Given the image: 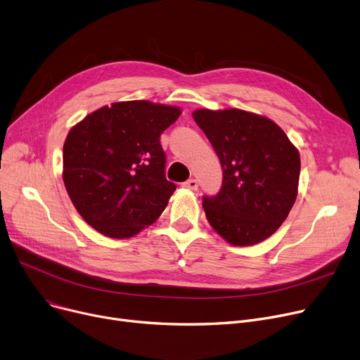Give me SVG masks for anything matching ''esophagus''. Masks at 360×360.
<instances>
[{
    "label": "esophagus",
    "instance_id": "1",
    "mask_svg": "<svg viewBox=\"0 0 360 360\" xmlns=\"http://www.w3.org/2000/svg\"><path fill=\"white\" fill-rule=\"evenodd\" d=\"M183 187H184V188H188V190H192V192H195V190H198L199 184H198V181H196L195 179H190V180H187V181L183 183Z\"/></svg>",
    "mask_w": 360,
    "mask_h": 360
}]
</instances>
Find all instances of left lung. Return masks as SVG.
<instances>
[{
  "mask_svg": "<svg viewBox=\"0 0 360 360\" xmlns=\"http://www.w3.org/2000/svg\"><path fill=\"white\" fill-rule=\"evenodd\" d=\"M195 122L221 161L215 198H203L217 234L237 247L255 245L279 229L298 196L301 158L278 123L241 109H198Z\"/></svg>",
  "mask_w": 360,
  "mask_h": 360,
  "instance_id": "1",
  "label": "left lung"
}]
</instances>
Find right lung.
<instances>
[{
  "instance_id": "obj_1",
  "label": "right lung",
  "mask_w": 360,
  "mask_h": 360,
  "mask_svg": "<svg viewBox=\"0 0 360 360\" xmlns=\"http://www.w3.org/2000/svg\"><path fill=\"white\" fill-rule=\"evenodd\" d=\"M180 115L177 105L116 101L70 129L63 184L77 212L100 234L131 238L160 218L176 190L164 174L160 136Z\"/></svg>"
}]
</instances>
